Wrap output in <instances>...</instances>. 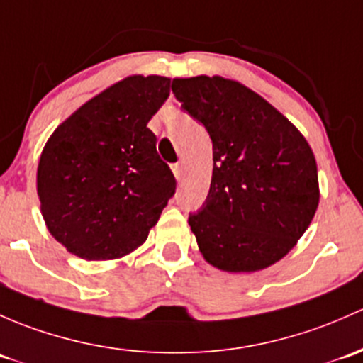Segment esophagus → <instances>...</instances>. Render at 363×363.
Returning <instances> with one entry per match:
<instances>
[{
	"label": "esophagus",
	"instance_id": "obj_1",
	"mask_svg": "<svg viewBox=\"0 0 363 363\" xmlns=\"http://www.w3.org/2000/svg\"><path fill=\"white\" fill-rule=\"evenodd\" d=\"M171 169H173L174 177H177V180H182L183 178V164L182 162H177L171 166Z\"/></svg>",
	"mask_w": 363,
	"mask_h": 363
}]
</instances>
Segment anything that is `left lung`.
Listing matches in <instances>:
<instances>
[{
    "label": "left lung",
    "mask_w": 363,
    "mask_h": 363,
    "mask_svg": "<svg viewBox=\"0 0 363 363\" xmlns=\"http://www.w3.org/2000/svg\"><path fill=\"white\" fill-rule=\"evenodd\" d=\"M171 89L213 143L208 197L189 215L203 257L229 272L278 262L318 208V171L306 138L239 82L201 74L174 78Z\"/></svg>",
    "instance_id": "left-lung-1"
}]
</instances>
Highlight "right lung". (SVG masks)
<instances>
[{
  "instance_id": "1",
  "label": "right lung",
  "mask_w": 363,
  "mask_h": 363,
  "mask_svg": "<svg viewBox=\"0 0 363 363\" xmlns=\"http://www.w3.org/2000/svg\"><path fill=\"white\" fill-rule=\"evenodd\" d=\"M166 77H127L78 108L45 145L42 215L66 250L121 259L143 245L177 190L147 124L169 96Z\"/></svg>"
}]
</instances>
